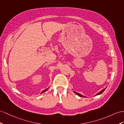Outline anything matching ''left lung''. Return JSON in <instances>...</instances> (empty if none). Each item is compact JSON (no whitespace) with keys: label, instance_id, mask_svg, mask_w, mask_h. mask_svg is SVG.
Listing matches in <instances>:
<instances>
[{"label":"left lung","instance_id":"1","mask_svg":"<svg viewBox=\"0 0 124 124\" xmlns=\"http://www.w3.org/2000/svg\"><path fill=\"white\" fill-rule=\"evenodd\" d=\"M106 87H105V88H104L103 90H101V91H100V92H98V93H97V94H96V95H100V94H101L103 92L105 91V90L106 89ZM74 93H75L76 94H77L78 95V96H80V97H85V96H83V95H82L80 94V93H77V92H74Z\"/></svg>","mask_w":124,"mask_h":124}]
</instances>
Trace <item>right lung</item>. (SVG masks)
Masks as SVG:
<instances>
[{
	"mask_svg": "<svg viewBox=\"0 0 124 124\" xmlns=\"http://www.w3.org/2000/svg\"><path fill=\"white\" fill-rule=\"evenodd\" d=\"M47 89H48V88H46V90H44V91H43L42 92H41V94H42V93H44V92H46V91H47Z\"/></svg>",
	"mask_w": 124,
	"mask_h": 124,
	"instance_id": "obj_1",
	"label": "right lung"
}]
</instances>
